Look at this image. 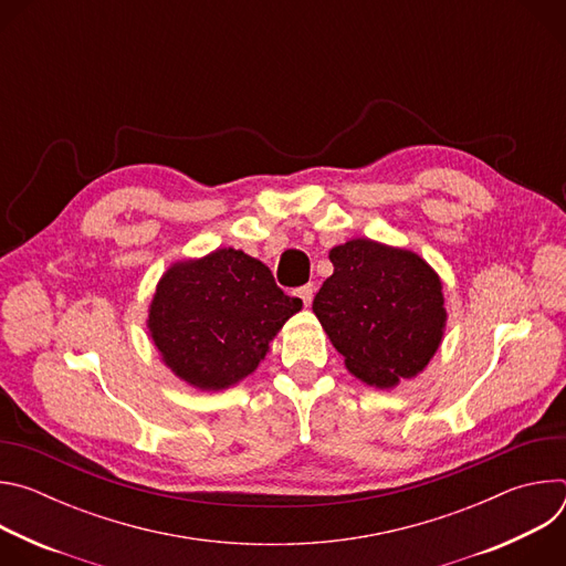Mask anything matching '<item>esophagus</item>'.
<instances>
[{
	"label": "esophagus",
	"instance_id": "obj_1",
	"mask_svg": "<svg viewBox=\"0 0 566 566\" xmlns=\"http://www.w3.org/2000/svg\"><path fill=\"white\" fill-rule=\"evenodd\" d=\"M295 295L304 302V306H308L313 302V286L311 284H304L300 289H295Z\"/></svg>",
	"mask_w": 566,
	"mask_h": 566
}]
</instances>
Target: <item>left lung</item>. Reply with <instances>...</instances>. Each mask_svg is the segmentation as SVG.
I'll return each instance as SVG.
<instances>
[{"instance_id":"obj_1","label":"left lung","mask_w":566,"mask_h":566,"mask_svg":"<svg viewBox=\"0 0 566 566\" xmlns=\"http://www.w3.org/2000/svg\"><path fill=\"white\" fill-rule=\"evenodd\" d=\"M334 275L313 313L347 369L387 389L426 369L441 345L446 308L439 275L419 255L371 239L332 249Z\"/></svg>"}]
</instances>
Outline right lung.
Wrapping results in <instances>:
<instances>
[{"label":"right lung","instance_id":"add662e5","mask_svg":"<svg viewBox=\"0 0 566 566\" xmlns=\"http://www.w3.org/2000/svg\"><path fill=\"white\" fill-rule=\"evenodd\" d=\"M302 308L260 260L219 249L177 262L149 304V336L164 363L188 385L226 389L253 374L269 343Z\"/></svg>","mask_w":566,"mask_h":566}]
</instances>
